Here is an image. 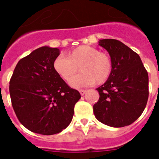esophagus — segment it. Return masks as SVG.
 Returning <instances> with one entry per match:
<instances>
[{
  "label": "esophagus",
  "mask_w": 159,
  "mask_h": 159,
  "mask_svg": "<svg viewBox=\"0 0 159 159\" xmlns=\"http://www.w3.org/2000/svg\"><path fill=\"white\" fill-rule=\"evenodd\" d=\"M86 92H87V90H80V95H84V94L86 93Z\"/></svg>",
  "instance_id": "34e87169"
}]
</instances>
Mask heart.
I'll list each match as a JSON object with an SVG mask.
<instances>
[{"mask_svg": "<svg viewBox=\"0 0 159 159\" xmlns=\"http://www.w3.org/2000/svg\"><path fill=\"white\" fill-rule=\"evenodd\" d=\"M82 72L73 77L78 70ZM53 67L56 72L64 80L70 81L74 88H81L95 84H102L109 78L112 70L110 57L95 48L80 46L67 54L60 55L54 60Z\"/></svg>", "mask_w": 159, "mask_h": 159, "instance_id": "heart-1", "label": "heart"}]
</instances>
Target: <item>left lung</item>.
<instances>
[{
	"label": "left lung",
	"instance_id": "8db88e82",
	"mask_svg": "<svg viewBox=\"0 0 159 159\" xmlns=\"http://www.w3.org/2000/svg\"><path fill=\"white\" fill-rule=\"evenodd\" d=\"M99 45L110 55L112 70L107 80L96 89L100 97L93 106L94 114L99 122L110 127L128 126L146 107L148 73L139 56L121 41L103 39Z\"/></svg>",
	"mask_w": 159,
	"mask_h": 159
}]
</instances>
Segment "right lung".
Masks as SVG:
<instances>
[{"label":"right lung","mask_w":159,"mask_h":159,"mask_svg":"<svg viewBox=\"0 0 159 159\" xmlns=\"http://www.w3.org/2000/svg\"><path fill=\"white\" fill-rule=\"evenodd\" d=\"M60 49L39 48L16 64L9 82L13 110L19 121L31 131L51 135L70 124L74 107L81 98L53 67Z\"/></svg>","instance_id":"add662e5"}]
</instances>
